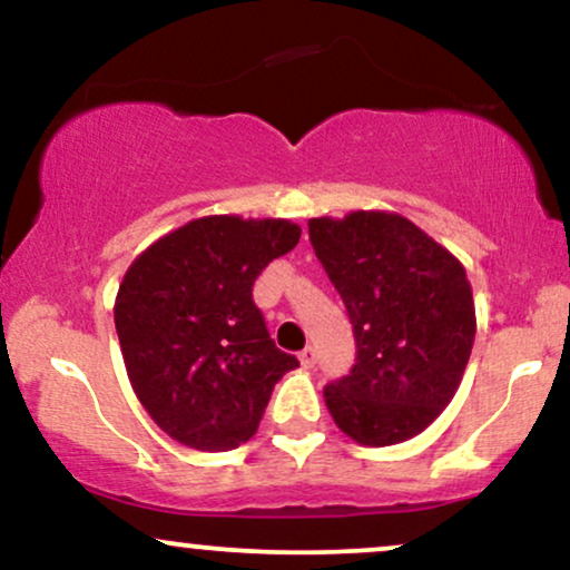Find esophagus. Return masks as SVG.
I'll list each match as a JSON object with an SVG mask.
<instances>
[{"mask_svg": "<svg viewBox=\"0 0 570 570\" xmlns=\"http://www.w3.org/2000/svg\"><path fill=\"white\" fill-rule=\"evenodd\" d=\"M299 364H303L305 370H311L313 364H316V348H313V345H307V348H303L299 351Z\"/></svg>", "mask_w": 570, "mask_h": 570, "instance_id": "1", "label": "esophagus"}]
</instances>
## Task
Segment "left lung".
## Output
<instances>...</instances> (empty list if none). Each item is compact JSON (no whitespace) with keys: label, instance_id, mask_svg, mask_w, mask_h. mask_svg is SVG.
I'll return each mask as SVG.
<instances>
[{"label":"left lung","instance_id":"left-lung-1","mask_svg":"<svg viewBox=\"0 0 570 570\" xmlns=\"http://www.w3.org/2000/svg\"><path fill=\"white\" fill-rule=\"evenodd\" d=\"M307 230L356 335V364L324 389L326 410L358 444L407 442L453 402L472 356L476 313L466 271L394 212L316 217Z\"/></svg>","mask_w":570,"mask_h":570}]
</instances>
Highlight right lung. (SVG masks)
Segmentation results:
<instances>
[{
	"label": "right lung",
	"instance_id": "1",
	"mask_svg": "<svg viewBox=\"0 0 570 570\" xmlns=\"http://www.w3.org/2000/svg\"><path fill=\"white\" fill-rule=\"evenodd\" d=\"M289 219L212 214L160 235L115 297L130 389L147 415L193 450L252 440L273 385L297 358L267 335L252 286L299 240Z\"/></svg>",
	"mask_w": 570,
	"mask_h": 570
}]
</instances>
